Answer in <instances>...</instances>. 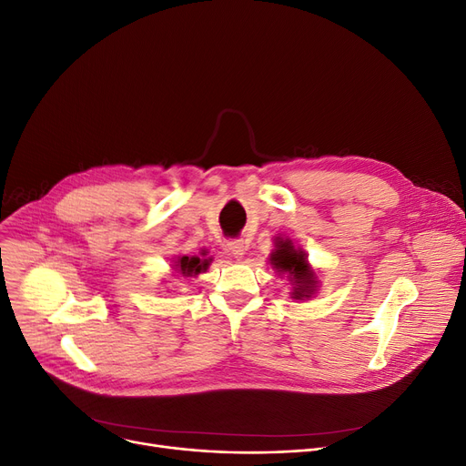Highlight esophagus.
<instances>
[{
  "instance_id": "obj_1",
  "label": "esophagus",
  "mask_w": 466,
  "mask_h": 466,
  "mask_svg": "<svg viewBox=\"0 0 466 466\" xmlns=\"http://www.w3.org/2000/svg\"><path fill=\"white\" fill-rule=\"evenodd\" d=\"M228 249L234 255V258H243V257H246V251H248V243L246 241H230Z\"/></svg>"
}]
</instances>
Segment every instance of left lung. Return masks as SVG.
<instances>
[{
	"label": "left lung",
	"mask_w": 466,
	"mask_h": 466,
	"mask_svg": "<svg viewBox=\"0 0 466 466\" xmlns=\"http://www.w3.org/2000/svg\"><path fill=\"white\" fill-rule=\"evenodd\" d=\"M270 264L279 276H287L290 281V299L309 300L319 290V279L308 262L306 251L292 246L290 239L278 238L276 249L270 255Z\"/></svg>",
	"instance_id": "obj_1"
}]
</instances>
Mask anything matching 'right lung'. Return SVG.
<instances>
[{
  "label": "right lung",
  "mask_w": 466,
  "mask_h": 466,
  "mask_svg": "<svg viewBox=\"0 0 466 466\" xmlns=\"http://www.w3.org/2000/svg\"><path fill=\"white\" fill-rule=\"evenodd\" d=\"M211 257H208V251L202 249L200 257L198 255H192V257H187V255H179L176 257L174 264H171V276H183V278H196L204 274L209 264H211Z\"/></svg>",
  "instance_id": "add662e5"
}]
</instances>
